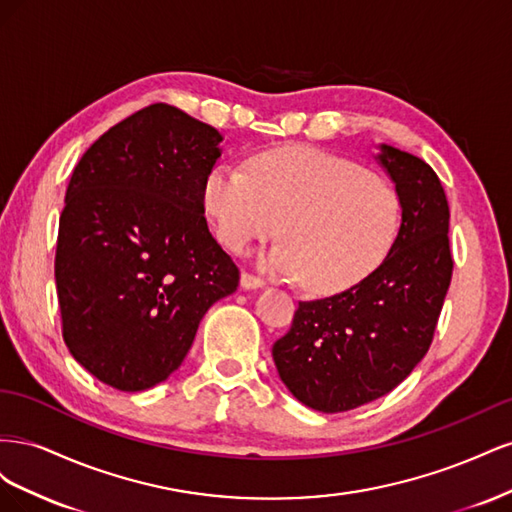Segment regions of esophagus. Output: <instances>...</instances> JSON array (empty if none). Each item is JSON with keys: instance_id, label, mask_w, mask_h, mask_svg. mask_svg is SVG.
I'll use <instances>...</instances> for the list:
<instances>
[{"instance_id": "obj_1", "label": "esophagus", "mask_w": 512, "mask_h": 512, "mask_svg": "<svg viewBox=\"0 0 512 512\" xmlns=\"http://www.w3.org/2000/svg\"><path fill=\"white\" fill-rule=\"evenodd\" d=\"M265 286V280H260V277L252 275V273H241V288L243 290H256Z\"/></svg>"}]
</instances>
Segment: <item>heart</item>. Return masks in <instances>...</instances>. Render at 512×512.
<instances>
[{"instance_id": "heart-1", "label": "heart", "mask_w": 512, "mask_h": 512, "mask_svg": "<svg viewBox=\"0 0 512 512\" xmlns=\"http://www.w3.org/2000/svg\"><path fill=\"white\" fill-rule=\"evenodd\" d=\"M247 168L220 164L203 181L205 211L230 252L282 232L286 241L262 267L318 294L356 286L389 256L399 198L359 164L312 147H280L258 153Z\"/></svg>"}]
</instances>
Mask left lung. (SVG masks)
Returning <instances> with one entry per match:
<instances>
[{
	"instance_id": "left-lung-1",
	"label": "left lung",
	"mask_w": 512,
	"mask_h": 512,
	"mask_svg": "<svg viewBox=\"0 0 512 512\" xmlns=\"http://www.w3.org/2000/svg\"><path fill=\"white\" fill-rule=\"evenodd\" d=\"M374 158L401 207L389 256L356 286L301 301L290 331L273 344L286 389L327 414L369 404L410 376L429 350L451 284V213L438 175L384 143Z\"/></svg>"
}]
</instances>
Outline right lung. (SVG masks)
Returning a JSON list of instances; mask_svg holds the SVG:
<instances>
[{
  "label": "right lung",
  "instance_id": "1",
  "mask_svg": "<svg viewBox=\"0 0 512 512\" xmlns=\"http://www.w3.org/2000/svg\"><path fill=\"white\" fill-rule=\"evenodd\" d=\"M222 141L179 108L151 104L104 132L70 177L55 254L64 339L113 389L164 382L207 309L239 286L203 207Z\"/></svg>",
  "mask_w": 512,
  "mask_h": 512
}]
</instances>
